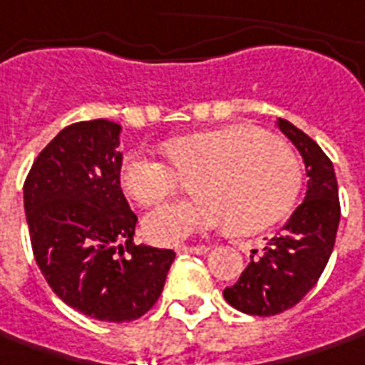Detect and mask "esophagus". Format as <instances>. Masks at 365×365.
<instances>
[{
	"instance_id": "1",
	"label": "esophagus",
	"mask_w": 365,
	"mask_h": 365,
	"mask_svg": "<svg viewBox=\"0 0 365 365\" xmlns=\"http://www.w3.org/2000/svg\"><path fill=\"white\" fill-rule=\"evenodd\" d=\"M180 255H204L207 252L206 245H195V246H178Z\"/></svg>"
}]
</instances>
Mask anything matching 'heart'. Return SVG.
<instances>
[{
  "label": "heart",
  "instance_id": "obj_1",
  "mask_svg": "<svg viewBox=\"0 0 365 365\" xmlns=\"http://www.w3.org/2000/svg\"><path fill=\"white\" fill-rule=\"evenodd\" d=\"M170 158L137 149L123 163L127 194L155 206L180 192L183 175H195L192 200L158 207L145 218L155 245H178L232 222L238 232L264 230L293 210L303 187L295 153L260 129L234 125L171 139Z\"/></svg>",
  "mask_w": 365,
  "mask_h": 365
}]
</instances>
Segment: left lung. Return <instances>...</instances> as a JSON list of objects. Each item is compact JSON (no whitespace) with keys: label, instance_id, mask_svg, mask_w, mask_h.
<instances>
[{"label":"left lung","instance_id":"obj_1","mask_svg":"<svg viewBox=\"0 0 365 365\" xmlns=\"http://www.w3.org/2000/svg\"><path fill=\"white\" fill-rule=\"evenodd\" d=\"M277 125L303 155L309 182L307 195L291 220L262 252L252 250L255 257L240 279L224 289V299L234 309L258 317L295 307L317 284L331 257L341 216L331 159L293 123L279 119Z\"/></svg>","mask_w":365,"mask_h":365}]
</instances>
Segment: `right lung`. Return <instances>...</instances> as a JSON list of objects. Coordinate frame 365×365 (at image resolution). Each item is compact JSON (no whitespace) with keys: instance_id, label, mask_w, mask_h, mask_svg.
Returning <instances> with one entry per match:
<instances>
[{"instance_id":"add662e5","label":"right lung","mask_w":365,"mask_h":365,"mask_svg":"<svg viewBox=\"0 0 365 365\" xmlns=\"http://www.w3.org/2000/svg\"><path fill=\"white\" fill-rule=\"evenodd\" d=\"M120 125H68L40 151L24 183L34 258L66 305L129 323L158 303L175 252L135 245L137 216L120 190Z\"/></svg>"}]
</instances>
